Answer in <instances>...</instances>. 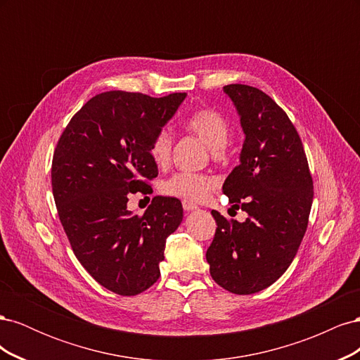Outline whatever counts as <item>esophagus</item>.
Segmentation results:
<instances>
[{
  "instance_id": "esophagus-1",
  "label": "esophagus",
  "mask_w": 360,
  "mask_h": 360,
  "mask_svg": "<svg viewBox=\"0 0 360 360\" xmlns=\"http://www.w3.org/2000/svg\"><path fill=\"white\" fill-rule=\"evenodd\" d=\"M181 204H183V209L186 210V212H192V210H197L198 209V205L191 202V201H183Z\"/></svg>"
}]
</instances>
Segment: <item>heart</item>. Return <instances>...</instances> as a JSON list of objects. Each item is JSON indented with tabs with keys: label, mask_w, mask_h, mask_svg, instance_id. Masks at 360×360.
Listing matches in <instances>:
<instances>
[{
	"label": "heart",
	"mask_w": 360,
	"mask_h": 360,
	"mask_svg": "<svg viewBox=\"0 0 360 360\" xmlns=\"http://www.w3.org/2000/svg\"><path fill=\"white\" fill-rule=\"evenodd\" d=\"M189 132L197 135L212 151H219L228 144L230 123L228 120L210 108H202L192 112L186 120ZM172 135L163 129L156 134L150 147V156L159 167H165L171 160ZM213 188V180L202 174L177 172L160 184V191L167 197L181 198L184 201L200 202L209 197Z\"/></svg>",
	"instance_id": "b5f03b06"
}]
</instances>
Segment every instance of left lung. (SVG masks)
<instances>
[{"label": "left lung", "mask_w": 360, "mask_h": 360, "mask_svg": "<svg viewBox=\"0 0 360 360\" xmlns=\"http://www.w3.org/2000/svg\"><path fill=\"white\" fill-rule=\"evenodd\" d=\"M224 91L240 115L245 134L240 163L222 191L245 222L216 210L213 242L205 258L217 285L252 294L279 279L307 233L314 197L312 177L300 136L285 111L255 86L230 84Z\"/></svg>", "instance_id": "left-lung-1"}]
</instances>
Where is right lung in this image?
<instances>
[{
    "instance_id": "1",
    "label": "right lung",
    "mask_w": 360,
    "mask_h": 360,
    "mask_svg": "<svg viewBox=\"0 0 360 360\" xmlns=\"http://www.w3.org/2000/svg\"><path fill=\"white\" fill-rule=\"evenodd\" d=\"M186 93L150 97L106 91L86 102L52 158V193L73 254L102 287L135 296L160 276L167 237L183 219L180 200L155 197L144 214L130 193H150L158 165L150 147Z\"/></svg>"
}]
</instances>
